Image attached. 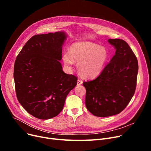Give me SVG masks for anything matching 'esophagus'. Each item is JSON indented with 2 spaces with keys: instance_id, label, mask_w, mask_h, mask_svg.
I'll return each instance as SVG.
<instances>
[{
  "instance_id": "34e87169",
  "label": "esophagus",
  "mask_w": 151,
  "mask_h": 151,
  "mask_svg": "<svg viewBox=\"0 0 151 151\" xmlns=\"http://www.w3.org/2000/svg\"><path fill=\"white\" fill-rule=\"evenodd\" d=\"M83 83L82 80H80V79H78V81H77V85H81Z\"/></svg>"
}]
</instances>
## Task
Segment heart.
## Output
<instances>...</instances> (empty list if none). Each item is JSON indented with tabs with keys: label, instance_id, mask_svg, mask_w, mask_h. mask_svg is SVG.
Masks as SVG:
<instances>
[{
	"label": "heart",
	"instance_id": "heart-1",
	"mask_svg": "<svg viewBox=\"0 0 151 151\" xmlns=\"http://www.w3.org/2000/svg\"><path fill=\"white\" fill-rule=\"evenodd\" d=\"M108 58V52L104 46L89 42L75 43L70 47V52L67 51L63 55V62L68 68H72L75 61L79 72L89 78L101 72Z\"/></svg>",
	"mask_w": 151,
	"mask_h": 151
}]
</instances>
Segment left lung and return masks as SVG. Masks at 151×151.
<instances>
[{"label": "left lung", "mask_w": 151, "mask_h": 151, "mask_svg": "<svg viewBox=\"0 0 151 151\" xmlns=\"http://www.w3.org/2000/svg\"><path fill=\"white\" fill-rule=\"evenodd\" d=\"M116 49L100 75L84 82L86 106L93 115L108 117L120 113L135 92L138 63L129 45L121 39H108Z\"/></svg>", "instance_id": "left-lung-1"}]
</instances>
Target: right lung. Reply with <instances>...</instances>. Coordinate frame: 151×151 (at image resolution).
Instances as JSON below:
<instances>
[{"label": "right lung", "mask_w": 151, "mask_h": 151, "mask_svg": "<svg viewBox=\"0 0 151 151\" xmlns=\"http://www.w3.org/2000/svg\"><path fill=\"white\" fill-rule=\"evenodd\" d=\"M65 32L34 35L23 46L14 65L18 100L38 119L58 116L67 95L77 84V78L65 73L59 60L67 39Z\"/></svg>", "instance_id": "1"}]
</instances>
